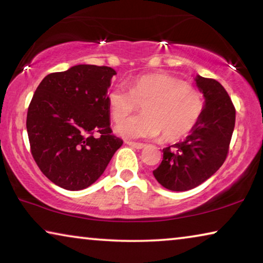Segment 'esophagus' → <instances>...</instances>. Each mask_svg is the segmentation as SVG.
<instances>
[{
    "label": "esophagus",
    "instance_id": "obj_1",
    "mask_svg": "<svg viewBox=\"0 0 263 263\" xmlns=\"http://www.w3.org/2000/svg\"><path fill=\"white\" fill-rule=\"evenodd\" d=\"M125 144H127L128 146H131L133 148H137V149H141L145 147V144H141V142H135V141H125Z\"/></svg>",
    "mask_w": 263,
    "mask_h": 263
}]
</instances>
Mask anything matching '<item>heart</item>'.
Segmentation results:
<instances>
[{"label": "heart", "mask_w": 263, "mask_h": 263, "mask_svg": "<svg viewBox=\"0 0 263 263\" xmlns=\"http://www.w3.org/2000/svg\"><path fill=\"white\" fill-rule=\"evenodd\" d=\"M108 105L114 122H119L142 106L144 114L119 123L116 130L128 139H151L162 133L174 141L193 130L203 112L201 91L182 80L164 73L138 77L128 91L116 87L109 92Z\"/></svg>", "instance_id": "obj_1"}]
</instances>
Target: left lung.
<instances>
[{
  "label": "left lung",
  "instance_id": "8db88e82",
  "mask_svg": "<svg viewBox=\"0 0 263 263\" xmlns=\"http://www.w3.org/2000/svg\"><path fill=\"white\" fill-rule=\"evenodd\" d=\"M205 104L198 122L183 141L162 149L153 175L166 189L190 190L202 184L228 157L235 124V108L228 91L213 79L196 77Z\"/></svg>",
  "mask_w": 263,
  "mask_h": 263
}]
</instances>
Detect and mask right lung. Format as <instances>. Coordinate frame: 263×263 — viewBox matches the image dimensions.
Masks as SVG:
<instances>
[{
  "mask_svg": "<svg viewBox=\"0 0 263 263\" xmlns=\"http://www.w3.org/2000/svg\"><path fill=\"white\" fill-rule=\"evenodd\" d=\"M115 69L78 65L46 75L26 116L31 154L61 188H88L123 145L110 127L108 88Z\"/></svg>",
  "mask_w": 263,
  "mask_h": 263,
  "instance_id": "obj_1",
  "label": "right lung"
}]
</instances>
